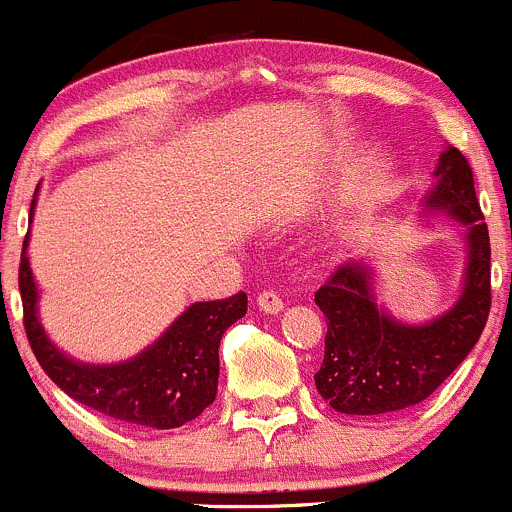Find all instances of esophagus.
Segmentation results:
<instances>
[{"instance_id": "1", "label": "esophagus", "mask_w": 512, "mask_h": 512, "mask_svg": "<svg viewBox=\"0 0 512 512\" xmlns=\"http://www.w3.org/2000/svg\"><path fill=\"white\" fill-rule=\"evenodd\" d=\"M256 304H259L261 311H266V314H279L281 309H284V299H281L276 291H261L259 299H256Z\"/></svg>"}]
</instances>
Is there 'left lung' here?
<instances>
[{"mask_svg":"<svg viewBox=\"0 0 512 512\" xmlns=\"http://www.w3.org/2000/svg\"><path fill=\"white\" fill-rule=\"evenodd\" d=\"M427 208L467 226L465 289L440 319L399 324L372 296L367 264H344L314 294L326 319L324 362L314 382L344 415H389L420 405L478 344L490 314V236L465 155L447 148L435 170Z\"/></svg>","mask_w":512,"mask_h":512,"instance_id":"8db88e82","label":"left lung"}]
</instances>
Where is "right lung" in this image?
<instances>
[{
  "label": "right lung",
  "instance_id": "1",
  "mask_svg": "<svg viewBox=\"0 0 512 512\" xmlns=\"http://www.w3.org/2000/svg\"><path fill=\"white\" fill-rule=\"evenodd\" d=\"M32 218V211H29ZM24 332L47 377L80 405L150 430H173L196 420L218 392V344L246 314L243 291L218 301H198L168 332L135 359L92 367L52 347L37 319V289L27 261V236L19 259Z\"/></svg>",
  "mask_w": 512,
  "mask_h": 512
}]
</instances>
